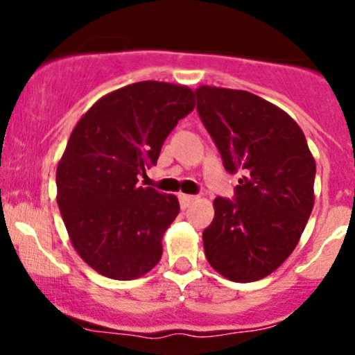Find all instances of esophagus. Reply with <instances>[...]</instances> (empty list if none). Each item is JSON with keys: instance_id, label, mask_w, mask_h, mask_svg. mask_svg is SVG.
Listing matches in <instances>:
<instances>
[{"instance_id": "34e87169", "label": "esophagus", "mask_w": 355, "mask_h": 355, "mask_svg": "<svg viewBox=\"0 0 355 355\" xmlns=\"http://www.w3.org/2000/svg\"><path fill=\"white\" fill-rule=\"evenodd\" d=\"M178 200H180V207H182V209H187V207H189L190 203L195 200V197H193V195L180 193V195H178Z\"/></svg>"}]
</instances>
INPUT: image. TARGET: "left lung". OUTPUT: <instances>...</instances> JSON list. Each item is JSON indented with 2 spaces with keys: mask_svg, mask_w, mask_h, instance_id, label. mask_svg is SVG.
<instances>
[{
  "mask_svg": "<svg viewBox=\"0 0 355 355\" xmlns=\"http://www.w3.org/2000/svg\"><path fill=\"white\" fill-rule=\"evenodd\" d=\"M202 123L229 173L234 200L217 197L203 230L209 263L234 282H255L294 252L313 207V160L300 126L284 110L243 89H195Z\"/></svg>",
  "mask_w": 355,
  "mask_h": 355,
  "instance_id": "obj_1",
  "label": "left lung"
}]
</instances>
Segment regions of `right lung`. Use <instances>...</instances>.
<instances>
[{"instance_id": "add662e5", "label": "right lung", "mask_w": 355, "mask_h": 355, "mask_svg": "<svg viewBox=\"0 0 355 355\" xmlns=\"http://www.w3.org/2000/svg\"><path fill=\"white\" fill-rule=\"evenodd\" d=\"M193 92L140 81L101 98L80 118L56 168V202L78 255L115 280L145 275L162 259V237L180 211L175 195L138 185L157 165Z\"/></svg>"}]
</instances>
